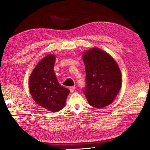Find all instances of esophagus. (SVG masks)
I'll use <instances>...</instances> for the list:
<instances>
[{"label":"esophagus","mask_w":150,"mask_h":150,"mask_svg":"<svg viewBox=\"0 0 150 150\" xmlns=\"http://www.w3.org/2000/svg\"><path fill=\"white\" fill-rule=\"evenodd\" d=\"M75 89H76L75 86H71V87L69 88V90H70V91H71V93H73L74 91H75Z\"/></svg>","instance_id":"34e87169"}]
</instances>
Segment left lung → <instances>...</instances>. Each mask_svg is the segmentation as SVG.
I'll return each mask as SVG.
<instances>
[{"mask_svg":"<svg viewBox=\"0 0 150 150\" xmlns=\"http://www.w3.org/2000/svg\"><path fill=\"white\" fill-rule=\"evenodd\" d=\"M86 74V88L83 91L91 106L103 108L115 100L122 84L117 62L110 54L93 47L83 52Z\"/></svg>","mask_w":150,"mask_h":150,"instance_id":"1","label":"left lung"}]
</instances>
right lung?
Wrapping results in <instances>:
<instances>
[{"instance_id":"obj_1","label":"right lung","mask_w":150,"mask_h":150,"mask_svg":"<svg viewBox=\"0 0 150 150\" xmlns=\"http://www.w3.org/2000/svg\"><path fill=\"white\" fill-rule=\"evenodd\" d=\"M56 56L47 54L35 66L29 79L31 96L39 106L51 112L64 107L70 91L59 83L54 71Z\"/></svg>"}]
</instances>
